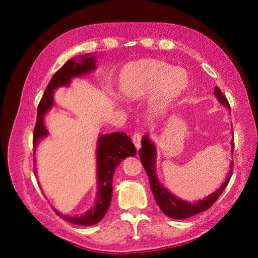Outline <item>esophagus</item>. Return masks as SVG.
Segmentation results:
<instances>
[{
    "mask_svg": "<svg viewBox=\"0 0 258 258\" xmlns=\"http://www.w3.org/2000/svg\"><path fill=\"white\" fill-rule=\"evenodd\" d=\"M132 141H133V145L135 146V148L139 150L140 147H141V134L135 133L132 137Z\"/></svg>",
    "mask_w": 258,
    "mask_h": 258,
    "instance_id": "obj_1",
    "label": "esophagus"
}]
</instances>
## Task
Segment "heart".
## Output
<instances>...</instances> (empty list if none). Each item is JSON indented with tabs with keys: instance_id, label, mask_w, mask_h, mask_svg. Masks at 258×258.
Here are the masks:
<instances>
[{
	"instance_id": "obj_1",
	"label": "heart",
	"mask_w": 258,
	"mask_h": 258,
	"mask_svg": "<svg viewBox=\"0 0 258 258\" xmlns=\"http://www.w3.org/2000/svg\"><path fill=\"white\" fill-rule=\"evenodd\" d=\"M189 84L190 77L183 68L166 61L143 59L120 68L115 89L117 95L126 101H138L151 94V111L160 113L185 92Z\"/></svg>"
}]
</instances>
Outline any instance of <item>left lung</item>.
Returning <instances> with one entry per match:
<instances>
[{"mask_svg": "<svg viewBox=\"0 0 258 258\" xmlns=\"http://www.w3.org/2000/svg\"><path fill=\"white\" fill-rule=\"evenodd\" d=\"M214 94H215L218 101L228 109H230L228 100H226L224 94L222 93V91L218 89L217 86H215V89H214ZM141 145L142 147L141 149L139 150V156L140 159H141L143 167H145L148 174V176H149L150 189L152 191V194H154L156 203L166 216L174 218V220H185V218L197 215V214L208 209L216 202L218 197H220L222 192L225 189V186L228 185L231 175H232L233 161H231L228 176H226L223 184L220 186V189H217L215 192H213V194L209 195L208 197L204 198L203 200H198V202L195 203L184 202V200L178 199L173 194H171V192L166 189V187L159 182L158 176H157L156 173V147L154 145V142H152L149 137H148V134H146L145 137L142 138ZM231 147H232L233 152V140L231 141Z\"/></svg>", "mask_w": 258, "mask_h": 258, "instance_id": "obj_1", "label": "left lung"}]
</instances>
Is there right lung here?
<instances>
[{
    "instance_id": "obj_1",
    "label": "right lung",
    "mask_w": 258,
    "mask_h": 258,
    "mask_svg": "<svg viewBox=\"0 0 258 258\" xmlns=\"http://www.w3.org/2000/svg\"><path fill=\"white\" fill-rule=\"evenodd\" d=\"M94 55L86 53L78 58L68 60L66 63L56 72L51 78L49 85L46 86L44 94L37 108V120L34 130L33 145L34 154L37 145L42 139L49 135L44 125V115L53 106V93L61 86H69L73 78L82 77L93 72L97 68V60ZM97 178L98 194L94 202V206L91 207L81 216H68L55 211L62 220L77 225H93L98 223L106 215L110 206L112 196V177L117 165L126 157L137 155V149L132 143V140L123 132H113L110 134L100 135L97 142Z\"/></svg>"
}]
</instances>
